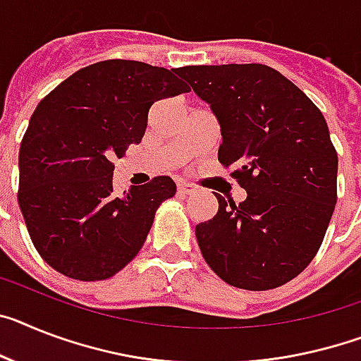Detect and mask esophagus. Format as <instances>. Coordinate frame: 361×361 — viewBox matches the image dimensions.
Returning a JSON list of instances; mask_svg holds the SVG:
<instances>
[{"label":"esophagus","instance_id":"1","mask_svg":"<svg viewBox=\"0 0 361 361\" xmlns=\"http://www.w3.org/2000/svg\"><path fill=\"white\" fill-rule=\"evenodd\" d=\"M178 192H180L181 196H187V195H192V192H196V187L192 185V183H189V181H178Z\"/></svg>","mask_w":361,"mask_h":361}]
</instances>
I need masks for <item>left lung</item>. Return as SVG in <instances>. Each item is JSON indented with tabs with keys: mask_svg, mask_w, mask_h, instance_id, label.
I'll return each instance as SVG.
<instances>
[{
	"mask_svg": "<svg viewBox=\"0 0 361 361\" xmlns=\"http://www.w3.org/2000/svg\"><path fill=\"white\" fill-rule=\"evenodd\" d=\"M220 124L218 161L247 192L240 204L214 192L218 213L196 226L205 262L227 284L271 290L316 257L336 205L338 154L314 102L262 63L180 69ZM229 201V200H227Z\"/></svg>",
	"mask_w": 361,
	"mask_h": 361,
	"instance_id": "left-lung-1",
	"label": "left lung"
}]
</instances>
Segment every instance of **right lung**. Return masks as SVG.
<instances>
[{
	"label": "right lung",
	"mask_w": 361,
	"mask_h": 361,
	"mask_svg": "<svg viewBox=\"0 0 361 361\" xmlns=\"http://www.w3.org/2000/svg\"><path fill=\"white\" fill-rule=\"evenodd\" d=\"M178 69L104 60L78 69L35 110L20 148L18 204L32 244L56 271L102 281L143 247L169 176L114 192V159L141 143L156 101L187 93Z\"/></svg>",
	"instance_id": "right-lung-1"
}]
</instances>
